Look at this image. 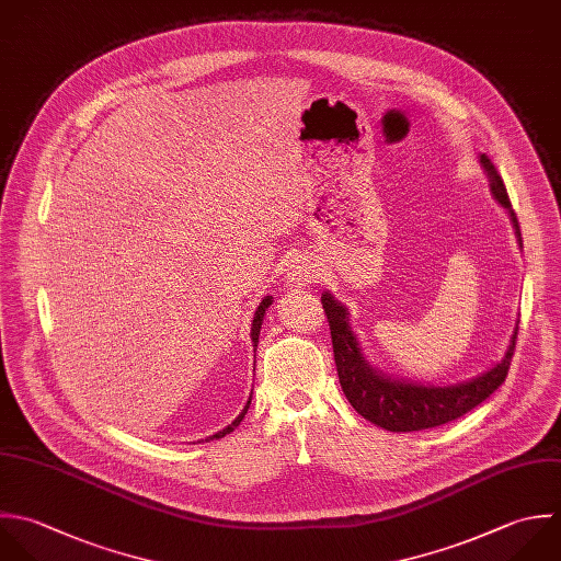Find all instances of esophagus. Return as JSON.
<instances>
[{
	"mask_svg": "<svg viewBox=\"0 0 561 561\" xmlns=\"http://www.w3.org/2000/svg\"><path fill=\"white\" fill-rule=\"evenodd\" d=\"M317 277H319L317 266H314L310 260L301 257V260H295V262L288 266V277H286V279H288L293 286H306V284H312Z\"/></svg>",
	"mask_w": 561,
	"mask_h": 561,
	"instance_id": "esophagus-1",
	"label": "esophagus"
}]
</instances>
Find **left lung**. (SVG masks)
Segmentation results:
<instances>
[{
    "mask_svg": "<svg viewBox=\"0 0 561 561\" xmlns=\"http://www.w3.org/2000/svg\"><path fill=\"white\" fill-rule=\"evenodd\" d=\"M481 163L490 176V187L496 201L510 211L512 222L516 227L518 242L523 247V233L518 225V216L512 209V201L503 176L488 154H481ZM323 310L328 314L334 363L339 371V380L345 398L356 409L358 415L369 420L371 424L391 431V433H415L448 424L459 420L481 402H485L507 378L512 356L516 350L518 330H514L512 343L499 365L488 369L485 374L450 385V387H424L404 380H391L385 374L376 371L363 356L358 341L350 328V317L345 306H341L330 293L321 297Z\"/></svg>",
    "mask_w": 561,
    "mask_h": 561,
    "instance_id": "1",
    "label": "left lung"
}]
</instances>
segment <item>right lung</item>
<instances>
[{
    "label": "right lung",
    "instance_id": "add662e5",
    "mask_svg": "<svg viewBox=\"0 0 561 561\" xmlns=\"http://www.w3.org/2000/svg\"><path fill=\"white\" fill-rule=\"evenodd\" d=\"M271 301H273V297H264L262 299V304L257 306V310H255V317H253V323H251V343H253V347H257V339H260V328H262V321H264V312H266V308L271 306ZM249 404H251V400L247 402V407H244V411L227 426V428H222V431H218L216 435H211V437H207L205 442H209V439H220V437H225V435H229L242 420H244V415H247V411H249Z\"/></svg>",
    "mask_w": 561,
    "mask_h": 561
}]
</instances>
